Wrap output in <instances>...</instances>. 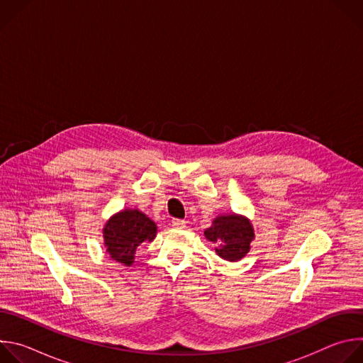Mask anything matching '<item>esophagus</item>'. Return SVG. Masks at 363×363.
Returning <instances> with one entry per match:
<instances>
[{"label":"esophagus","instance_id":"34e87169","mask_svg":"<svg viewBox=\"0 0 363 363\" xmlns=\"http://www.w3.org/2000/svg\"><path fill=\"white\" fill-rule=\"evenodd\" d=\"M171 224H172L174 228H184L185 227V221L184 220H178V218H174L171 221Z\"/></svg>","mask_w":363,"mask_h":363}]
</instances>
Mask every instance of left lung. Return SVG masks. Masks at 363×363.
Here are the masks:
<instances>
[{
	"label": "left lung",
	"mask_w": 363,
	"mask_h": 363,
	"mask_svg": "<svg viewBox=\"0 0 363 363\" xmlns=\"http://www.w3.org/2000/svg\"><path fill=\"white\" fill-rule=\"evenodd\" d=\"M205 238L218 244L217 254L227 262H238L250 251L254 230L248 218L237 214L218 216L210 228L203 231Z\"/></svg>",
	"instance_id": "left-lung-1"
}]
</instances>
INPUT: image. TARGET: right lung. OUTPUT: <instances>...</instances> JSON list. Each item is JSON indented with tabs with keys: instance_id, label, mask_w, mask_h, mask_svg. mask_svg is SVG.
I'll use <instances>...</instances> for the list:
<instances>
[{
	"instance_id": "right-lung-1",
	"label": "right lung",
	"mask_w": 363,
	"mask_h": 363,
	"mask_svg": "<svg viewBox=\"0 0 363 363\" xmlns=\"http://www.w3.org/2000/svg\"><path fill=\"white\" fill-rule=\"evenodd\" d=\"M157 237V224L139 210H123L115 214L103 228L105 247L112 260L132 266L136 248Z\"/></svg>"
}]
</instances>
